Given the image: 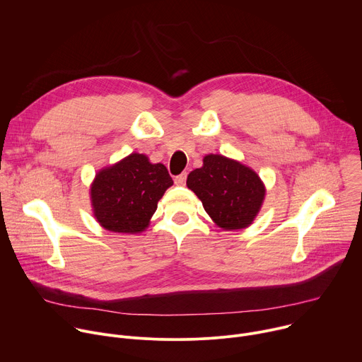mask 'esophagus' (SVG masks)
<instances>
[{
	"mask_svg": "<svg viewBox=\"0 0 362 362\" xmlns=\"http://www.w3.org/2000/svg\"><path fill=\"white\" fill-rule=\"evenodd\" d=\"M186 179H187V173L185 172V173H182V175H179V176L175 177V183H176L177 186H185V185H186Z\"/></svg>",
	"mask_w": 362,
	"mask_h": 362,
	"instance_id": "obj_1",
	"label": "esophagus"
}]
</instances>
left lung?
<instances>
[{
	"mask_svg": "<svg viewBox=\"0 0 362 362\" xmlns=\"http://www.w3.org/2000/svg\"><path fill=\"white\" fill-rule=\"evenodd\" d=\"M186 185L202 200L206 214L226 230L249 226L265 199L259 176L222 154L204 156L203 166L189 173Z\"/></svg>",
	"mask_w": 362,
	"mask_h": 362,
	"instance_id": "1",
	"label": "left lung"
}]
</instances>
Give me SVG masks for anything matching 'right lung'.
Here are the masks:
<instances>
[{"mask_svg": "<svg viewBox=\"0 0 362 362\" xmlns=\"http://www.w3.org/2000/svg\"><path fill=\"white\" fill-rule=\"evenodd\" d=\"M172 185L165 165H153L144 154L132 153L95 175L90 189L94 216L107 230L140 233Z\"/></svg>", "mask_w": 362, "mask_h": 362, "instance_id": "obj_1", "label": "right lung"}]
</instances>
